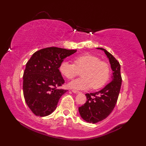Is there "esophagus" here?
Returning a JSON list of instances; mask_svg holds the SVG:
<instances>
[{
    "label": "esophagus",
    "mask_w": 146,
    "mask_h": 146,
    "mask_svg": "<svg viewBox=\"0 0 146 146\" xmlns=\"http://www.w3.org/2000/svg\"><path fill=\"white\" fill-rule=\"evenodd\" d=\"M72 92H73V93H74V94H80V92L77 91V90H72Z\"/></svg>",
    "instance_id": "1"
}]
</instances>
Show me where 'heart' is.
<instances>
[{
  "label": "heart",
  "mask_w": 146,
  "mask_h": 146,
  "mask_svg": "<svg viewBox=\"0 0 146 146\" xmlns=\"http://www.w3.org/2000/svg\"><path fill=\"white\" fill-rule=\"evenodd\" d=\"M60 72L68 79H72L81 71L82 77L68 83V86L75 90L99 89L108 81L110 75L109 66L98 57L90 54L75 56L73 64L63 61L60 65Z\"/></svg>",
  "instance_id": "1"
}]
</instances>
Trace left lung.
Segmentation results:
<instances>
[{"label": "left lung", "instance_id": "1", "mask_svg": "<svg viewBox=\"0 0 146 146\" xmlns=\"http://www.w3.org/2000/svg\"><path fill=\"white\" fill-rule=\"evenodd\" d=\"M105 52L109 60L112 75V81L100 91L86 94L87 101L78 107L82 118L88 123H96L108 116L115 107L121 85L120 64L116 59L103 48H97Z\"/></svg>", "mask_w": 146, "mask_h": 146}]
</instances>
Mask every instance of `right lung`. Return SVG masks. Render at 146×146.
<instances>
[{
  "label": "right lung",
  "mask_w": 146,
  "mask_h": 146,
  "mask_svg": "<svg viewBox=\"0 0 146 146\" xmlns=\"http://www.w3.org/2000/svg\"><path fill=\"white\" fill-rule=\"evenodd\" d=\"M77 52L58 47H48L34 52L23 73V95L34 114L44 117L56 109L67 90L60 89L64 80L59 70L66 58Z\"/></svg>",
  "instance_id": "obj_1"
}]
</instances>
